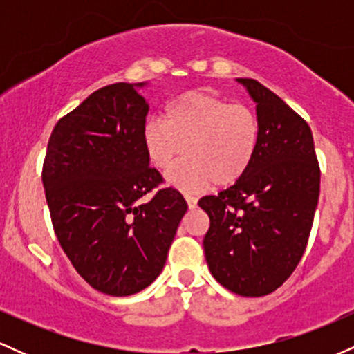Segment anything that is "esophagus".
<instances>
[{
  "mask_svg": "<svg viewBox=\"0 0 354 354\" xmlns=\"http://www.w3.org/2000/svg\"><path fill=\"white\" fill-rule=\"evenodd\" d=\"M185 200H186V203H188V206H189L191 209H193V208H196V205H198V198L194 196V194L185 193Z\"/></svg>",
  "mask_w": 354,
  "mask_h": 354,
  "instance_id": "obj_1",
  "label": "esophagus"
}]
</instances>
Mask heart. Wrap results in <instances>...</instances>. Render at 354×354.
Returning a JSON list of instances; mask_svg holds the SVG:
<instances>
[{
    "mask_svg": "<svg viewBox=\"0 0 354 354\" xmlns=\"http://www.w3.org/2000/svg\"><path fill=\"white\" fill-rule=\"evenodd\" d=\"M143 146L154 168L168 171L188 154L168 181L183 189L236 185L254 163L259 121L243 103H228L206 93H186L166 108L165 120L153 116L143 126Z\"/></svg>",
    "mask_w": 354,
    "mask_h": 354,
    "instance_id": "heart-1",
    "label": "heart"
}]
</instances>
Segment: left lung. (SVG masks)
Wrapping results in <instances>:
<instances>
[{
  "instance_id": "8db88e82",
  "label": "left lung",
  "mask_w": 354,
  "mask_h": 354,
  "mask_svg": "<svg viewBox=\"0 0 354 354\" xmlns=\"http://www.w3.org/2000/svg\"><path fill=\"white\" fill-rule=\"evenodd\" d=\"M238 81L256 103L258 153L243 180L198 201L209 216L203 246L219 284L265 296L290 278L306 250L321 174L306 121L256 80Z\"/></svg>"
}]
</instances>
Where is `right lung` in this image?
Returning a JSON list of instances; mask_svg holds the SVG:
<instances>
[{
  "instance_id": "obj_1",
  "label": "right lung",
  "mask_w": 354,
  "mask_h": 354,
  "mask_svg": "<svg viewBox=\"0 0 354 354\" xmlns=\"http://www.w3.org/2000/svg\"><path fill=\"white\" fill-rule=\"evenodd\" d=\"M141 86L115 83L89 95L53 128L43 163L56 238L81 278L109 296L135 295L160 276L188 209L149 166Z\"/></svg>"
}]
</instances>
